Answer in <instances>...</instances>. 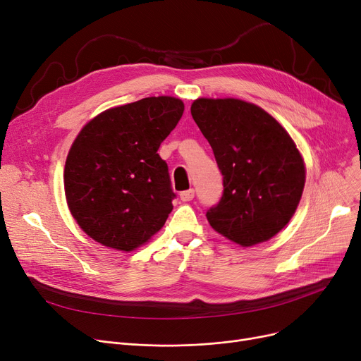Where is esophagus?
<instances>
[{
    "mask_svg": "<svg viewBox=\"0 0 361 361\" xmlns=\"http://www.w3.org/2000/svg\"><path fill=\"white\" fill-rule=\"evenodd\" d=\"M193 197H195V190H193V188H188V190L180 193V199L183 202H190V200H193Z\"/></svg>",
    "mask_w": 361,
    "mask_h": 361,
    "instance_id": "1",
    "label": "esophagus"
}]
</instances>
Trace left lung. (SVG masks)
Masks as SVG:
<instances>
[{
  "label": "left lung",
  "instance_id": "1",
  "mask_svg": "<svg viewBox=\"0 0 361 361\" xmlns=\"http://www.w3.org/2000/svg\"><path fill=\"white\" fill-rule=\"evenodd\" d=\"M192 116L222 174V197L206 212L211 226L244 247L272 238L305 188L295 143L267 111L240 99H197Z\"/></svg>",
  "mask_w": 361,
  "mask_h": 361
}]
</instances>
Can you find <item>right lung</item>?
<instances>
[{"label": "right lung", "mask_w": 361, "mask_h": 361, "mask_svg": "<svg viewBox=\"0 0 361 361\" xmlns=\"http://www.w3.org/2000/svg\"><path fill=\"white\" fill-rule=\"evenodd\" d=\"M183 111L180 99L145 98L104 111L75 137L64 169L66 197L94 241L131 252L162 228L176 193L158 149Z\"/></svg>", "instance_id": "add662e5"}]
</instances>
